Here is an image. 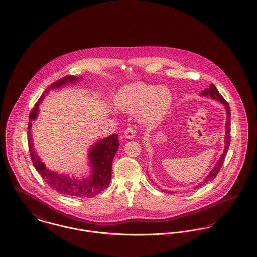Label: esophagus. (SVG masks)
<instances>
[{"mask_svg":"<svg viewBox=\"0 0 257 257\" xmlns=\"http://www.w3.org/2000/svg\"><path fill=\"white\" fill-rule=\"evenodd\" d=\"M124 135H125L126 138H134V137L136 136V130H135L134 128H132V127H128V128L125 130Z\"/></svg>","mask_w":257,"mask_h":257,"instance_id":"obj_1","label":"esophagus"}]
</instances>
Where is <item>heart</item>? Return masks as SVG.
<instances>
[{
    "label": "heart",
    "mask_w": 257,
    "mask_h": 257,
    "mask_svg": "<svg viewBox=\"0 0 257 257\" xmlns=\"http://www.w3.org/2000/svg\"><path fill=\"white\" fill-rule=\"evenodd\" d=\"M172 103V95L165 87L134 83L123 87L117 94L116 104L124 111L136 113L148 124H156L165 116Z\"/></svg>",
    "instance_id": "1"
}]
</instances>
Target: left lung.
Masks as SVG:
<instances>
[{
    "label": "left lung",
    "mask_w": 257,
    "mask_h": 257,
    "mask_svg": "<svg viewBox=\"0 0 257 257\" xmlns=\"http://www.w3.org/2000/svg\"><path fill=\"white\" fill-rule=\"evenodd\" d=\"M201 96H210V98L216 99L218 101L222 102V104L225 105L226 112H227V123H226V137H225L226 140H225V149H224V152H223L221 158L219 159L217 164L215 165V167H214V168L212 169V171L209 173V175L205 178L204 181L201 182V184H199L198 187H196V188H198H198H200V186H201L202 184L207 183L208 181H211V180H213L214 178L217 176V174L219 173V171H220V169H221L223 163H224L225 158H226V156H227V152H228V149H229V146H230V142H231V108H230V106H229V103L222 97V95L219 93V91H218L217 89H216V87H215L213 84H211V85L209 86V88L204 89V90L202 91V93H201ZM168 193H170V192H168Z\"/></svg>",
    "instance_id": "obj_1"
}]
</instances>
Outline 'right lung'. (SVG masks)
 <instances>
[{
	"label": "right lung",
	"mask_w": 257,
	"mask_h": 257,
	"mask_svg": "<svg viewBox=\"0 0 257 257\" xmlns=\"http://www.w3.org/2000/svg\"><path fill=\"white\" fill-rule=\"evenodd\" d=\"M77 80L74 76H64L62 78L51 84L40 97L38 101L35 103L32 108L29 118L30 120L36 118L38 112V106L41 100L44 99L45 94L50 90H54L56 88H61V86L66 85L69 82H73ZM31 122L28 123V149L30 153L31 160L33 162L34 167L38 171L43 180L55 191L59 194H63L69 197H77V198H93L98 196L100 192L104 191L111 180V165L112 160L118 150V135L113 134L107 138L102 139L99 141L94 147L90 150V158L91 165L93 167V173L91 177L88 179L77 180L74 177L70 178L66 175H59L56 172H53L46 168V165L40 160L39 157L36 155L30 133Z\"/></svg>",
	"instance_id": "1"
}]
</instances>
